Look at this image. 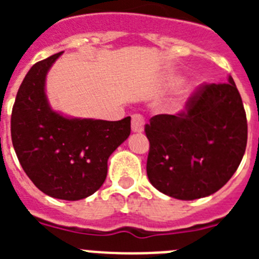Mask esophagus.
Wrapping results in <instances>:
<instances>
[{
    "label": "esophagus",
    "mask_w": 259,
    "mask_h": 259,
    "mask_svg": "<svg viewBox=\"0 0 259 259\" xmlns=\"http://www.w3.org/2000/svg\"><path fill=\"white\" fill-rule=\"evenodd\" d=\"M132 123V131L134 132H143L144 124H145V119L140 114H134L131 118Z\"/></svg>",
    "instance_id": "obj_1"
}]
</instances>
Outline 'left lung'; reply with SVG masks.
I'll return each mask as SVG.
<instances>
[{"label": "left lung", "mask_w": 259, "mask_h": 259, "mask_svg": "<svg viewBox=\"0 0 259 259\" xmlns=\"http://www.w3.org/2000/svg\"><path fill=\"white\" fill-rule=\"evenodd\" d=\"M146 174L162 193L196 200L215 193L232 178L245 153L248 122L230 76L201 84L175 115L158 114L145 124Z\"/></svg>", "instance_id": "8db88e82"}]
</instances>
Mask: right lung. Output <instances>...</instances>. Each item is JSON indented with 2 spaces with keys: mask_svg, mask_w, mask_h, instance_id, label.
Here are the masks:
<instances>
[{
  "mask_svg": "<svg viewBox=\"0 0 259 259\" xmlns=\"http://www.w3.org/2000/svg\"><path fill=\"white\" fill-rule=\"evenodd\" d=\"M61 54L35 63L20 84L11 113V140L23 170L41 192L77 201L104 184L107 159L131 134V116L107 122L68 119L53 111L45 76Z\"/></svg>",
  "mask_w": 259,
  "mask_h": 259,
  "instance_id": "1",
  "label": "right lung"
}]
</instances>
